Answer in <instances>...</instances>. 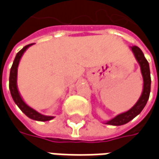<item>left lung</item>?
I'll list each match as a JSON object with an SVG mask.
<instances>
[{
	"instance_id": "obj_1",
	"label": "left lung",
	"mask_w": 159,
	"mask_h": 159,
	"mask_svg": "<svg viewBox=\"0 0 159 159\" xmlns=\"http://www.w3.org/2000/svg\"><path fill=\"white\" fill-rule=\"evenodd\" d=\"M130 48L132 50L137 62L139 63L140 66V71L143 77V90H142L140 99L131 109H129L128 111L117 115L112 119L107 121L106 124L120 126V125H123L125 123H129V121H131L141 112V111L143 110L145 106L147 105V100L149 99L151 91V75L149 64L140 48H138L136 46H132L130 47Z\"/></svg>"
}]
</instances>
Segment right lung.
<instances>
[{
	"instance_id": "right-lung-1",
	"label": "right lung",
	"mask_w": 159,
	"mask_h": 159,
	"mask_svg": "<svg viewBox=\"0 0 159 159\" xmlns=\"http://www.w3.org/2000/svg\"><path fill=\"white\" fill-rule=\"evenodd\" d=\"M33 43L29 44V45L24 47L20 51H19L17 55H16L14 61L12 63V68L10 70V76H9V89L11 92V95L12 97V100H14L15 104L19 107L20 110L22 111L25 114L26 116L30 118H31L33 120L36 121H42V122H45V121H49L52 120V118H54V117L52 116H45L42 114L39 113L38 111H36V110H34L33 108L30 107L23 100L22 97L20 96V93L18 89V86H17V76H18V67H19V61L21 57L24 54V52H25L26 49L28 48L29 47L32 46Z\"/></svg>"
}]
</instances>
